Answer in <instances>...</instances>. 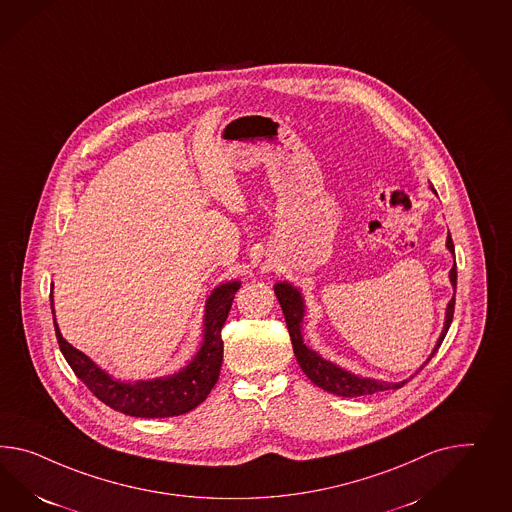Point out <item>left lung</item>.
<instances>
[{"label":"left lung","instance_id":"8db88e82","mask_svg":"<svg viewBox=\"0 0 512 512\" xmlns=\"http://www.w3.org/2000/svg\"><path fill=\"white\" fill-rule=\"evenodd\" d=\"M446 247L455 256V245H453L451 234L447 236ZM449 280H451V286L457 288V263H453V267L449 271ZM275 293L276 299H278L280 306H282L284 317H286L289 338H291V343H293V353L297 356V362H299L302 371L306 373L308 379L314 382L315 386L327 390L330 394L341 395V397H360V395L377 394V392H382V390H397V388L405 386L408 380L412 379L414 375H418L421 369L425 367V364H429V360L436 354L438 347L442 345V341L446 338L449 325L453 321V312H455V293H453V299L447 304L446 323H444V328H442V334H440V338L436 341L433 353L427 358V362L410 379L401 380V382H382V380L364 379V377L353 375V373L341 369L340 366L328 362L325 358H321V354L308 349L304 345L301 332L302 317H304V301H302L301 291L293 288L288 282H278L275 286Z\"/></svg>","mask_w":512,"mask_h":512}]
</instances>
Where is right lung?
<instances>
[{
  "label": "right lung",
  "mask_w": 512,
  "mask_h": 512,
  "mask_svg": "<svg viewBox=\"0 0 512 512\" xmlns=\"http://www.w3.org/2000/svg\"><path fill=\"white\" fill-rule=\"evenodd\" d=\"M239 286L241 284L234 280L213 289V293L206 301L202 345L193 356V360L171 377L137 382L113 379L104 369L96 366L87 354L81 353L63 338L53 317L59 349L65 356L68 366L76 373V377L83 380V384L107 407L133 418L180 416L197 408L208 397L211 388L219 379L224 347L221 330ZM50 299L53 314L52 295Z\"/></svg>",
  "instance_id": "1"
}]
</instances>
